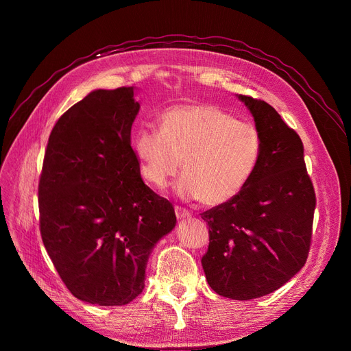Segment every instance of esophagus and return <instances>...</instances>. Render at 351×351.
Listing matches in <instances>:
<instances>
[{"mask_svg":"<svg viewBox=\"0 0 351 351\" xmlns=\"http://www.w3.org/2000/svg\"><path fill=\"white\" fill-rule=\"evenodd\" d=\"M175 213H176L178 219H188L192 216V213L188 209L180 208V206H175Z\"/></svg>","mask_w":351,"mask_h":351,"instance_id":"1","label":"esophagus"}]
</instances>
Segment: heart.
I'll use <instances>...</instances> for the list:
<instances>
[{"instance_id":"obj_1","label":"heart","mask_w":351,"mask_h":351,"mask_svg":"<svg viewBox=\"0 0 351 351\" xmlns=\"http://www.w3.org/2000/svg\"><path fill=\"white\" fill-rule=\"evenodd\" d=\"M143 178L162 189L184 159L182 196L219 206L241 193L259 165L263 139L250 122L210 104L178 105L160 117V131L139 129L132 141Z\"/></svg>"}]
</instances>
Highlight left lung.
I'll return each instance as SVG.
<instances>
[{
    "label": "left lung",
    "mask_w": 351,
    "mask_h": 351,
    "mask_svg": "<svg viewBox=\"0 0 351 351\" xmlns=\"http://www.w3.org/2000/svg\"><path fill=\"white\" fill-rule=\"evenodd\" d=\"M237 98L262 134V156L241 193L200 213L209 226L202 267L220 296L252 300L278 290L304 266L316 193L300 136L267 102Z\"/></svg>",
    "instance_id": "1"
}]
</instances>
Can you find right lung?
<instances>
[{"label":"right lung","mask_w":351,"mask_h":351,"mask_svg":"<svg viewBox=\"0 0 351 351\" xmlns=\"http://www.w3.org/2000/svg\"><path fill=\"white\" fill-rule=\"evenodd\" d=\"M132 86L92 90L52 128L38 185L48 256L77 299L123 306L139 296L154 246L176 225L145 185L131 128Z\"/></svg>","instance_id":"obj_1"}]
</instances>
